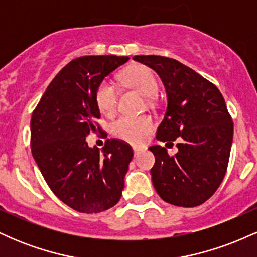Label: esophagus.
<instances>
[{"label":"esophagus","instance_id":"34e87169","mask_svg":"<svg viewBox=\"0 0 257 257\" xmlns=\"http://www.w3.org/2000/svg\"><path fill=\"white\" fill-rule=\"evenodd\" d=\"M133 151H134V157H138L139 153H140L141 150L139 147H133Z\"/></svg>","mask_w":257,"mask_h":257}]
</instances>
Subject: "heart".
Returning a JSON list of instances; mask_svg holds the SVG:
<instances>
[{
    "instance_id": "b5f03b06",
    "label": "heart",
    "mask_w": 257,
    "mask_h": 257,
    "mask_svg": "<svg viewBox=\"0 0 257 257\" xmlns=\"http://www.w3.org/2000/svg\"><path fill=\"white\" fill-rule=\"evenodd\" d=\"M123 79L129 87L143 94L144 96L155 95L158 91V82L149 67L137 65L128 69ZM118 90L110 81H102L95 93V101L99 111L110 116L116 110ZM153 120L149 116H120L112 123L111 131L114 137L132 144H139L152 131Z\"/></svg>"
}]
</instances>
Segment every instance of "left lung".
I'll use <instances>...</instances> for the list:
<instances>
[{"mask_svg": "<svg viewBox=\"0 0 257 257\" xmlns=\"http://www.w3.org/2000/svg\"><path fill=\"white\" fill-rule=\"evenodd\" d=\"M135 61L155 70L166 87L168 106L157 129L159 141L181 138L170 157L164 147L150 151L156 162L152 184L164 202L192 208L216 192L228 166L233 122L215 84L172 58L135 55Z\"/></svg>", "mask_w": 257, "mask_h": 257, "instance_id": "left-lung-1", "label": "left lung"}]
</instances>
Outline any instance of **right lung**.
<instances>
[{
  "mask_svg": "<svg viewBox=\"0 0 257 257\" xmlns=\"http://www.w3.org/2000/svg\"><path fill=\"white\" fill-rule=\"evenodd\" d=\"M128 57L73 59L48 85L31 117V152L44 180L61 202L96 214L118 203L133 158L128 144L107 139L101 150L85 138L100 128L95 93ZM101 132V131H100Z\"/></svg>",
  "mask_w": 257,
  "mask_h": 257,
  "instance_id": "obj_1",
  "label": "right lung"
}]
</instances>
